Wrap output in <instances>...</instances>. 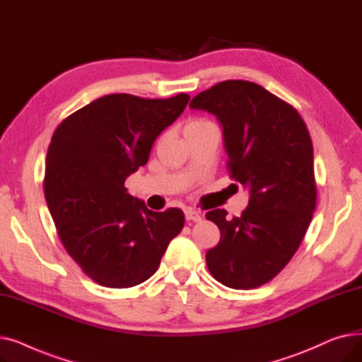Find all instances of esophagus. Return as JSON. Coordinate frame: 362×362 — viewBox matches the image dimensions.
<instances>
[{"mask_svg": "<svg viewBox=\"0 0 362 362\" xmlns=\"http://www.w3.org/2000/svg\"><path fill=\"white\" fill-rule=\"evenodd\" d=\"M185 217L187 221H201L202 217L199 213H197L195 210H192V208H186L185 210Z\"/></svg>", "mask_w": 362, "mask_h": 362, "instance_id": "34e87169", "label": "esophagus"}]
</instances>
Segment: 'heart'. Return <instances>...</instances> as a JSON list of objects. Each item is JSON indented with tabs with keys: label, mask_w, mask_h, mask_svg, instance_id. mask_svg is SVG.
I'll return each instance as SVG.
<instances>
[{
	"label": "heart",
	"mask_w": 362,
	"mask_h": 362,
	"mask_svg": "<svg viewBox=\"0 0 362 362\" xmlns=\"http://www.w3.org/2000/svg\"><path fill=\"white\" fill-rule=\"evenodd\" d=\"M216 126L208 122L205 119H199V117H195V119H189L186 123H185V127H183V135H189V133H195V132H201V130H205V129H214Z\"/></svg>",
	"instance_id": "1"
}]
</instances>
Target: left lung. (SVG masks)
Listing matches in <instances>:
<instances>
[{
	"mask_svg": "<svg viewBox=\"0 0 362 362\" xmlns=\"http://www.w3.org/2000/svg\"><path fill=\"white\" fill-rule=\"evenodd\" d=\"M191 108L214 114L223 126L230 177L250 189L240 217L206 213L221 238L208 250V270L232 289H254L274 279L298 251L317 202L314 151L299 112L262 86L224 81L192 98Z\"/></svg>",
	"mask_w": 362,
	"mask_h": 362,
	"instance_id": "obj_1",
	"label": "left lung"
}]
</instances>
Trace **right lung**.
<instances>
[{"instance_id": "right-lung-1", "label": "right lung", "mask_w": 362, "mask_h": 362, "mask_svg": "<svg viewBox=\"0 0 362 362\" xmlns=\"http://www.w3.org/2000/svg\"><path fill=\"white\" fill-rule=\"evenodd\" d=\"M187 93L146 100L111 93L55 129L44 192L57 233L76 264L101 286L124 289L158 269L185 224L179 208L151 211L124 180L145 165L152 144L187 105Z\"/></svg>"}]
</instances>
